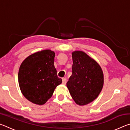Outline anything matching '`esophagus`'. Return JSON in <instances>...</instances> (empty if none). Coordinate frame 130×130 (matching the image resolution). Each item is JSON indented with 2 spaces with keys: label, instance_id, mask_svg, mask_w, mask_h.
<instances>
[{
  "label": "esophagus",
  "instance_id": "obj_1",
  "mask_svg": "<svg viewBox=\"0 0 130 130\" xmlns=\"http://www.w3.org/2000/svg\"><path fill=\"white\" fill-rule=\"evenodd\" d=\"M67 78H62V84L63 85H65L66 84H67Z\"/></svg>",
  "mask_w": 130,
  "mask_h": 130
}]
</instances>
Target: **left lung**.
I'll return each instance as SVG.
<instances>
[{
  "label": "left lung",
  "mask_w": 130,
  "mask_h": 130,
  "mask_svg": "<svg viewBox=\"0 0 130 130\" xmlns=\"http://www.w3.org/2000/svg\"><path fill=\"white\" fill-rule=\"evenodd\" d=\"M72 74L67 86L76 104L84 105L99 96L104 83L100 65L84 52L72 53Z\"/></svg>",
  "instance_id": "8db88e82"
}]
</instances>
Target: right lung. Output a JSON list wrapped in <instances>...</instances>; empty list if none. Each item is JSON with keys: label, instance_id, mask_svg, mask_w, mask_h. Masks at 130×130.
<instances>
[{"label": "right lung", "instance_id": "obj_1", "mask_svg": "<svg viewBox=\"0 0 130 130\" xmlns=\"http://www.w3.org/2000/svg\"><path fill=\"white\" fill-rule=\"evenodd\" d=\"M54 52L42 50L27 57L19 68L18 81L22 93L34 104H45L62 83L54 67Z\"/></svg>", "mask_w": 130, "mask_h": 130}]
</instances>
